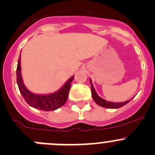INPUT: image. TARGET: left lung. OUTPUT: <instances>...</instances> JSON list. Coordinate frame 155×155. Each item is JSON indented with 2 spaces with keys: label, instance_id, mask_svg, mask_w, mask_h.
Returning a JSON list of instances; mask_svg holds the SVG:
<instances>
[{
  "label": "left lung",
  "instance_id": "1",
  "mask_svg": "<svg viewBox=\"0 0 155 155\" xmlns=\"http://www.w3.org/2000/svg\"><path fill=\"white\" fill-rule=\"evenodd\" d=\"M91 83V92H92V99L95 101V102L96 104H98L100 106L104 107V108H118L122 107L123 105H126L127 103L129 102L130 100L126 101V102H108V101L105 100V99H102L101 97H99L98 94L95 92V89L93 87V85L92 83V80L91 79H89Z\"/></svg>",
  "mask_w": 155,
  "mask_h": 155
}]
</instances>
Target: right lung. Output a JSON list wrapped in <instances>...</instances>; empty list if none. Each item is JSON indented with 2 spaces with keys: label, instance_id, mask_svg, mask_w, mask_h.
Here are the masks:
<instances>
[{
  "label": "right lung",
  "instance_id": "1",
  "mask_svg": "<svg viewBox=\"0 0 155 155\" xmlns=\"http://www.w3.org/2000/svg\"><path fill=\"white\" fill-rule=\"evenodd\" d=\"M21 56L19 57L17 67V82L19 90L29 105L43 111H53L60 108L66 103L68 99L71 84L74 79L73 76L68 79L64 86L53 93L48 95H37L30 92L24 86L21 76Z\"/></svg>",
  "mask_w": 155,
  "mask_h": 155
}]
</instances>
